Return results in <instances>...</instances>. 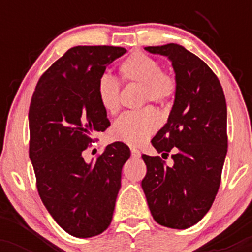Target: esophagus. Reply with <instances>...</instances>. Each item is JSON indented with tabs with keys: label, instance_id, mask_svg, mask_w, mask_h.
Listing matches in <instances>:
<instances>
[{
	"label": "esophagus",
	"instance_id": "34e87169",
	"mask_svg": "<svg viewBox=\"0 0 252 252\" xmlns=\"http://www.w3.org/2000/svg\"><path fill=\"white\" fill-rule=\"evenodd\" d=\"M130 151H131V156H133L134 158H139V157L141 156L140 151H139L138 149H135V147H130Z\"/></svg>",
	"mask_w": 252,
	"mask_h": 252
}]
</instances>
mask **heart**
I'll return each mask as SVG.
<instances>
[{"mask_svg": "<svg viewBox=\"0 0 252 252\" xmlns=\"http://www.w3.org/2000/svg\"><path fill=\"white\" fill-rule=\"evenodd\" d=\"M124 83L140 84L139 101L167 106L174 98L178 89L177 78L171 70L162 69L156 58L142 52H134L119 65ZM97 97L107 113L116 114L121 108V88L118 81L105 74L98 79ZM159 126V116L151 106L122 114L112 126L113 139L129 145H140L154 135Z\"/></svg>", "mask_w": 252, "mask_h": 252, "instance_id": "obj_1", "label": "heart"}]
</instances>
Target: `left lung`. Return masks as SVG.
Returning <instances> with one entry per match:
<instances>
[{"label": "left lung", "mask_w": 252, "mask_h": 252, "mask_svg": "<svg viewBox=\"0 0 252 252\" xmlns=\"http://www.w3.org/2000/svg\"><path fill=\"white\" fill-rule=\"evenodd\" d=\"M166 56L178 81L168 121L151 140L166 159L142 155L146 175L141 187L154 220L173 229H187L208 212L217 195L227 155V105L217 75L180 45L147 46Z\"/></svg>", "instance_id": "obj_1"}]
</instances>
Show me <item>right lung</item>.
I'll return each instance as SVG.
<instances>
[{"instance_id": "add662e5", "label": "right lung", "mask_w": 252, "mask_h": 252, "mask_svg": "<svg viewBox=\"0 0 252 252\" xmlns=\"http://www.w3.org/2000/svg\"><path fill=\"white\" fill-rule=\"evenodd\" d=\"M126 52L116 46L69 48L41 75L29 107V157L45 207L68 234L91 238L111 224L126 144L106 146L91 163L83 151L110 126L97 97L106 67Z\"/></svg>"}]
</instances>
